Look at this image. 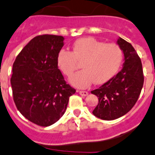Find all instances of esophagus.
Here are the masks:
<instances>
[{"label": "esophagus", "instance_id": "1", "mask_svg": "<svg viewBox=\"0 0 155 155\" xmlns=\"http://www.w3.org/2000/svg\"><path fill=\"white\" fill-rule=\"evenodd\" d=\"M79 93V95H82V96H86V95H88V92H86V91H78Z\"/></svg>", "mask_w": 155, "mask_h": 155}]
</instances>
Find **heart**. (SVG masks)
Instances as JSON below:
<instances>
[{
    "mask_svg": "<svg viewBox=\"0 0 155 155\" xmlns=\"http://www.w3.org/2000/svg\"><path fill=\"white\" fill-rule=\"evenodd\" d=\"M123 60L121 47L115 43H105L92 37L76 40L69 52L61 50L57 55V66L66 76H70L81 63L79 71L69 78L75 87L86 89L93 83L102 84L117 73Z\"/></svg>",
    "mask_w": 155,
    "mask_h": 155,
    "instance_id": "obj_1",
    "label": "heart"
}]
</instances>
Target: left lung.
<instances>
[{"instance_id":"8db88e82","label":"left lung","mask_w":155,"mask_h":155,"mask_svg":"<svg viewBox=\"0 0 155 155\" xmlns=\"http://www.w3.org/2000/svg\"><path fill=\"white\" fill-rule=\"evenodd\" d=\"M117 44L124 53L123 67L99 89L91 92L99 97V104L92 114L107 121L129 112L136 103L144 84L142 64L134 47L121 37Z\"/></svg>"}]
</instances>
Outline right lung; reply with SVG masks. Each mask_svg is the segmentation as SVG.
Returning a JSON list of instances; mask_svg holds the SVG:
<instances>
[{
  "mask_svg": "<svg viewBox=\"0 0 155 155\" xmlns=\"http://www.w3.org/2000/svg\"><path fill=\"white\" fill-rule=\"evenodd\" d=\"M64 37L40 35L32 39L16 58L11 79L14 101L27 119L50 126L66 110L76 89L66 84L56 58Z\"/></svg>",
  "mask_w": 155,
  "mask_h": 155,
  "instance_id": "obj_1",
  "label": "right lung"
}]
</instances>
